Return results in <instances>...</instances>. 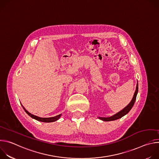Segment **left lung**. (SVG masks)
Wrapping results in <instances>:
<instances>
[{
    "mask_svg": "<svg viewBox=\"0 0 159 159\" xmlns=\"http://www.w3.org/2000/svg\"><path fill=\"white\" fill-rule=\"evenodd\" d=\"M138 90H139V87H138V83H137V88H136V90L134 92V96H133V98L131 100V101L130 102V103L126 106L123 109H122L121 111H120L119 112L116 113V115H113L111 117H109V118H101V117H99V118L101 120H103L104 121H114V120H118L119 118H121V117H123V116H125V115H126L127 113L131 110V109L132 108V107L133 106L134 104V102H135V100H136V98H137V93H138Z\"/></svg>",
    "mask_w": 159,
    "mask_h": 159,
    "instance_id": "left-lung-1",
    "label": "left lung"
}]
</instances>
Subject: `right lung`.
Returning <instances> with one entry per match:
<instances>
[{"label": "right lung", "mask_w": 159, "mask_h": 159, "mask_svg": "<svg viewBox=\"0 0 159 159\" xmlns=\"http://www.w3.org/2000/svg\"><path fill=\"white\" fill-rule=\"evenodd\" d=\"M22 107H23V109H25V111H26V112L27 113V114L31 116L32 118L33 119H35L36 120H38L39 121H41V122H44V123H50V122H53V121H55L57 120H58L60 117L61 116V115H57L56 116H54V117H52V118H40V117H38V116H36L35 115H33L32 114H31L30 112H29L27 110L25 109V108L22 106Z\"/></svg>", "instance_id": "right-lung-1"}]
</instances>
